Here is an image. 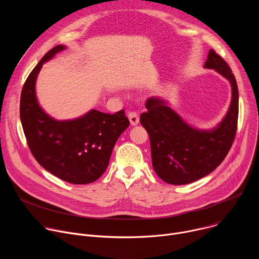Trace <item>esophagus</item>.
Masks as SVG:
<instances>
[{
	"label": "esophagus",
	"mask_w": 259,
	"mask_h": 259,
	"mask_svg": "<svg viewBox=\"0 0 259 259\" xmlns=\"http://www.w3.org/2000/svg\"><path fill=\"white\" fill-rule=\"evenodd\" d=\"M128 119L130 121L131 126H136L139 123V116L134 112H131L128 114Z\"/></svg>",
	"instance_id": "1"
}]
</instances>
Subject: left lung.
Here are the masks:
<instances>
[{"label":"left lung","mask_w":259,"mask_h":259,"mask_svg":"<svg viewBox=\"0 0 259 259\" xmlns=\"http://www.w3.org/2000/svg\"><path fill=\"white\" fill-rule=\"evenodd\" d=\"M204 68L214 69L232 88L226 116L211 129H199L184 121L160 96L146 100L140 123L149 133L153 167L167 183L181 186L197 181L215 170L228 155L235 139L238 114V85L228 63L210 49Z\"/></svg>","instance_id":"8db88e82"}]
</instances>
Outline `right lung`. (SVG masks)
I'll list each match as a JSON object with an SVG mask.
<instances>
[{"label": "right lung", "mask_w": 259, "mask_h": 259, "mask_svg": "<svg viewBox=\"0 0 259 259\" xmlns=\"http://www.w3.org/2000/svg\"><path fill=\"white\" fill-rule=\"evenodd\" d=\"M65 49L52 48L29 73L21 91L20 120L29 150L45 170L66 182L87 184L106 170L129 120L124 109L109 115L92 108L70 120H56L45 112L36 97V78L43 64Z\"/></svg>", "instance_id": "1"}]
</instances>
